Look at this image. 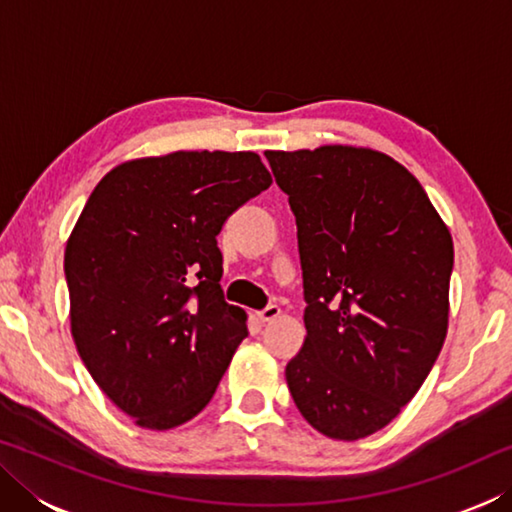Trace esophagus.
<instances>
[{
	"label": "esophagus",
	"mask_w": 512,
	"mask_h": 512,
	"mask_svg": "<svg viewBox=\"0 0 512 512\" xmlns=\"http://www.w3.org/2000/svg\"><path fill=\"white\" fill-rule=\"evenodd\" d=\"M280 314H282V309H280V307H277V305H268L266 309L257 311V318L262 320V323H271V320L280 318Z\"/></svg>",
	"instance_id": "1"
}]
</instances>
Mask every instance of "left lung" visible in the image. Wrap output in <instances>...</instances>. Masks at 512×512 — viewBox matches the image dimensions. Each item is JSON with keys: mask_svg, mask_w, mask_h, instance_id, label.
<instances>
[{"mask_svg": "<svg viewBox=\"0 0 512 512\" xmlns=\"http://www.w3.org/2000/svg\"><path fill=\"white\" fill-rule=\"evenodd\" d=\"M298 223L307 336L293 402L334 440L384 429L443 350L454 241L418 178L350 144L266 151Z\"/></svg>", "mask_w": 512, "mask_h": 512, "instance_id": "left-lung-1", "label": "left lung"}]
</instances>
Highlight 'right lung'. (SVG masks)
I'll use <instances>...</instances> for the list:
<instances>
[{"instance_id":"add662e5","label":"right lung","mask_w":512,"mask_h":512,"mask_svg":"<svg viewBox=\"0 0 512 512\" xmlns=\"http://www.w3.org/2000/svg\"><path fill=\"white\" fill-rule=\"evenodd\" d=\"M271 183L253 151H173L117 164L85 203L65 248L69 329L137 427L196 418L246 339V311L223 300L216 235Z\"/></svg>"}]
</instances>
